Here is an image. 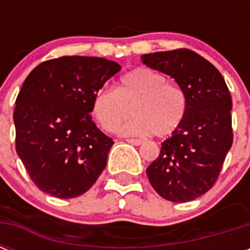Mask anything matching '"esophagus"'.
Listing matches in <instances>:
<instances>
[{"instance_id": "1", "label": "esophagus", "mask_w": 250, "mask_h": 250, "mask_svg": "<svg viewBox=\"0 0 250 250\" xmlns=\"http://www.w3.org/2000/svg\"><path fill=\"white\" fill-rule=\"evenodd\" d=\"M127 143H129V144L132 145H141L143 144V140H139V139H127Z\"/></svg>"}]
</instances>
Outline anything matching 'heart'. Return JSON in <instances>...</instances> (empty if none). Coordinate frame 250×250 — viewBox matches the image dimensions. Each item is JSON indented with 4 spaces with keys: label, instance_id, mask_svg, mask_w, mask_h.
I'll use <instances>...</instances> for the list:
<instances>
[{
    "label": "heart",
    "instance_id": "b5f03b06",
    "mask_svg": "<svg viewBox=\"0 0 250 250\" xmlns=\"http://www.w3.org/2000/svg\"><path fill=\"white\" fill-rule=\"evenodd\" d=\"M188 98L179 84L152 68H136L119 80L118 89L104 86L94 93L92 111L101 127L113 132L132 111L133 117L119 128L121 135L171 136L182 125Z\"/></svg>",
    "mask_w": 250,
    "mask_h": 250
}]
</instances>
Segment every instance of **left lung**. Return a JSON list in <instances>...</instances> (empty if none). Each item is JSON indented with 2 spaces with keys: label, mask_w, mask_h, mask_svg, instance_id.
Masks as SVG:
<instances>
[{
  "label": "left lung",
  "mask_w": 250,
  "mask_h": 250,
  "mask_svg": "<svg viewBox=\"0 0 250 250\" xmlns=\"http://www.w3.org/2000/svg\"><path fill=\"white\" fill-rule=\"evenodd\" d=\"M141 61L175 79L188 98L182 125L146 168L149 182L165 200L192 201L215 184L232 145L231 94L221 72L189 49L149 53Z\"/></svg>",
  "instance_id": "1"
}]
</instances>
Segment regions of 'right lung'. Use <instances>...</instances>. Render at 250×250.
<instances>
[{"mask_svg":"<svg viewBox=\"0 0 250 250\" xmlns=\"http://www.w3.org/2000/svg\"><path fill=\"white\" fill-rule=\"evenodd\" d=\"M118 71L106 58L66 56L29 72L15 101V149L39 189L74 198L101 175L114 141L90 111L94 93Z\"/></svg>","mask_w":250,"mask_h":250,"instance_id":"add662e5","label":"right lung"}]
</instances>
